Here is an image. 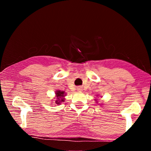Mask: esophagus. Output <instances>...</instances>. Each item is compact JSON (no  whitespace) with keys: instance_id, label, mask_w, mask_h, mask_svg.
Wrapping results in <instances>:
<instances>
[{"instance_id":"esophagus-1","label":"esophagus","mask_w":151,"mask_h":151,"mask_svg":"<svg viewBox=\"0 0 151 151\" xmlns=\"http://www.w3.org/2000/svg\"><path fill=\"white\" fill-rule=\"evenodd\" d=\"M76 90H77V91L78 92H81L83 91V88H82V87H81V86H78V87H77V88H76Z\"/></svg>"}]
</instances>
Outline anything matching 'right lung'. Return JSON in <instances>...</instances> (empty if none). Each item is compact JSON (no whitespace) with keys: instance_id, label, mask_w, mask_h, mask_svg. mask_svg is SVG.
I'll use <instances>...</instances> for the list:
<instances>
[{"instance_id":"add662e5","label":"right lung","mask_w":151,"mask_h":151,"mask_svg":"<svg viewBox=\"0 0 151 151\" xmlns=\"http://www.w3.org/2000/svg\"><path fill=\"white\" fill-rule=\"evenodd\" d=\"M56 100H55V103L57 104H60V103L65 101V97L66 94L65 93V91H56Z\"/></svg>"}]
</instances>
